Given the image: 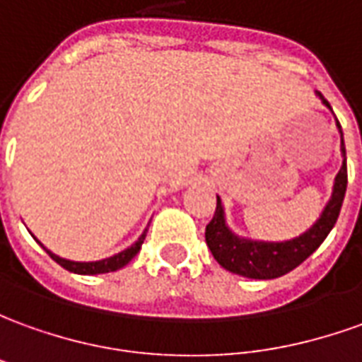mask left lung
Masks as SVG:
<instances>
[{
    "label": "left lung",
    "instance_id": "obj_1",
    "mask_svg": "<svg viewBox=\"0 0 362 362\" xmlns=\"http://www.w3.org/2000/svg\"><path fill=\"white\" fill-rule=\"evenodd\" d=\"M317 96L323 104L329 106V102L323 98V94L317 92ZM339 132L341 124L337 122ZM341 151L345 156V141H343V132H341ZM347 159H343V165L339 169L333 185V195L329 199L325 211L321 213L319 221L311 226L308 233H303L293 240L286 243H258V240H248L240 238L224 223V211L221 197H216V211L211 223L206 224L205 240L206 246L211 248L214 260L223 266L224 270L252 278V280H274L288 274L293 268H298L301 262L308 260L311 254L317 250L321 243L327 238L331 228L335 226L341 213V205L347 191Z\"/></svg>",
    "mask_w": 362,
    "mask_h": 362
}]
</instances>
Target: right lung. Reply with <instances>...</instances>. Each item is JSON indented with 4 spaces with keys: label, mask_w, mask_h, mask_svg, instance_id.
Masks as SVG:
<instances>
[{
    "label": "right lung",
    "mask_w": 362,
    "mask_h": 362,
    "mask_svg": "<svg viewBox=\"0 0 362 362\" xmlns=\"http://www.w3.org/2000/svg\"><path fill=\"white\" fill-rule=\"evenodd\" d=\"M148 233V230H146ZM146 233L141 234L138 238V243L132 244L129 248H126V250H122L119 254H116V256H110V258H106V260H98V262H72V260H64V258H61V256H57V254H52L51 250H47L43 246L45 250H47V254L51 256L52 260L57 262V264H61L64 270L69 272H74V274H84V276H94V274H108V272H116L119 270V268H124L126 264H128L136 254L139 252V248H141V244H144V240H146Z\"/></svg>",
    "instance_id": "add662e5"
}]
</instances>
